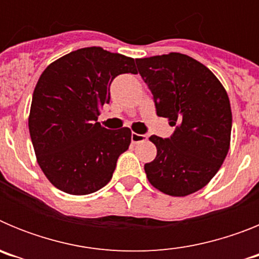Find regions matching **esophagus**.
Masks as SVG:
<instances>
[{
  "label": "esophagus",
  "instance_id": "esophagus-1",
  "mask_svg": "<svg viewBox=\"0 0 259 259\" xmlns=\"http://www.w3.org/2000/svg\"><path fill=\"white\" fill-rule=\"evenodd\" d=\"M145 140H146L145 135H139V134H135V132H132L131 141L134 144H139V143H141V141H145Z\"/></svg>",
  "mask_w": 259,
  "mask_h": 259
}]
</instances>
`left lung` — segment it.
I'll return each instance as SVG.
<instances>
[{
	"label": "left lung",
	"mask_w": 259,
	"mask_h": 259,
	"mask_svg": "<svg viewBox=\"0 0 259 259\" xmlns=\"http://www.w3.org/2000/svg\"><path fill=\"white\" fill-rule=\"evenodd\" d=\"M136 65L152 91L157 114L176 125L170 139L149 137L157 155L144 166L146 178L168 196L200 191L230 149L232 111L226 89L206 66L182 53L139 58Z\"/></svg>",
	"instance_id": "8db88e82"
}]
</instances>
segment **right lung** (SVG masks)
<instances>
[{"label":"right lung","instance_id":"1","mask_svg":"<svg viewBox=\"0 0 259 259\" xmlns=\"http://www.w3.org/2000/svg\"><path fill=\"white\" fill-rule=\"evenodd\" d=\"M137 74L135 59L102 48L77 49L52 62L38 79L28 116L36 159L48 180L75 196L93 193L111 180L131 130L97 122L110 101V84Z\"/></svg>","mask_w":259,"mask_h":259}]
</instances>
